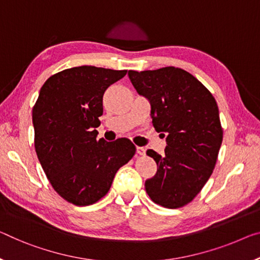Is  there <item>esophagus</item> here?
<instances>
[{
    "label": "esophagus",
    "mask_w": 260,
    "mask_h": 260,
    "mask_svg": "<svg viewBox=\"0 0 260 260\" xmlns=\"http://www.w3.org/2000/svg\"><path fill=\"white\" fill-rule=\"evenodd\" d=\"M136 153L139 154V155H144V154H145V150H144L142 146H137V147H136Z\"/></svg>",
    "instance_id": "1"
}]
</instances>
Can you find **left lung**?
<instances>
[{"label":"left lung","instance_id":"obj_1","mask_svg":"<svg viewBox=\"0 0 260 260\" xmlns=\"http://www.w3.org/2000/svg\"><path fill=\"white\" fill-rule=\"evenodd\" d=\"M127 75L149 100L154 129L167 136L162 155L146 151L158 167L145 181L146 193L158 205L179 208L200 193L216 164L223 139L217 103L197 78L177 67Z\"/></svg>","mask_w":260,"mask_h":260}]
</instances>
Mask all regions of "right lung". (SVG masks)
<instances>
[{"instance_id":"right-lung-1","label":"right lung","mask_w":260,"mask_h":260,"mask_svg":"<svg viewBox=\"0 0 260 260\" xmlns=\"http://www.w3.org/2000/svg\"><path fill=\"white\" fill-rule=\"evenodd\" d=\"M126 74L95 66L63 70L46 80L32 109L35 149L54 190L77 206L99 201L136 147L127 138L98 139L106 89Z\"/></svg>"}]
</instances>
